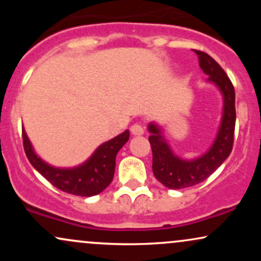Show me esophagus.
I'll use <instances>...</instances> for the list:
<instances>
[{"label": "esophagus", "mask_w": 261, "mask_h": 261, "mask_svg": "<svg viewBox=\"0 0 261 261\" xmlns=\"http://www.w3.org/2000/svg\"><path fill=\"white\" fill-rule=\"evenodd\" d=\"M131 130V134L135 135V136H140V135H143V133H145V130H143V127L141 126L140 124H134L133 126L130 127Z\"/></svg>", "instance_id": "1"}]
</instances>
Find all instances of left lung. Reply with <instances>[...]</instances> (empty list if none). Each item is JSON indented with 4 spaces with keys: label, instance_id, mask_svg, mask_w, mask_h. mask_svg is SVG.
Returning <instances> with one entry per match:
<instances>
[{
    "label": "left lung",
    "instance_id": "8db88e82",
    "mask_svg": "<svg viewBox=\"0 0 261 261\" xmlns=\"http://www.w3.org/2000/svg\"><path fill=\"white\" fill-rule=\"evenodd\" d=\"M199 65L208 76L207 82L214 83L223 95V113L216 139L206 153L195 160H182L173 153L161 127L149 122L148 137L153 162L152 169L158 181L169 189H184L199 184L208 178L232 152L236 127V93L232 82L223 68L206 53L197 51Z\"/></svg>",
    "mask_w": 261,
    "mask_h": 261
}]
</instances>
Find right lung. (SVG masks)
Instances as JSON below:
<instances>
[{
	"label": "right lung",
	"mask_w": 261,
	"mask_h": 261,
	"mask_svg": "<svg viewBox=\"0 0 261 261\" xmlns=\"http://www.w3.org/2000/svg\"><path fill=\"white\" fill-rule=\"evenodd\" d=\"M22 136L25 154L31 164L54 187L72 195L93 196L100 194L112 182L115 172V157L127 142L130 133L126 130L104 142L85 163L74 168H56L47 164L34 152L24 128H22Z\"/></svg>",
	"instance_id": "1"
}]
</instances>
